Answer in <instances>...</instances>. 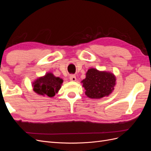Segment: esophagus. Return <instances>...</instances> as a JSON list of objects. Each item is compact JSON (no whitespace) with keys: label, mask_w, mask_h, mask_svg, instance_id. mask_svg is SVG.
Masks as SVG:
<instances>
[{"label":"esophagus","mask_w":151,"mask_h":151,"mask_svg":"<svg viewBox=\"0 0 151 151\" xmlns=\"http://www.w3.org/2000/svg\"><path fill=\"white\" fill-rule=\"evenodd\" d=\"M69 79H70V80L72 81H76V77L75 75L72 74V75H70Z\"/></svg>","instance_id":"1"}]
</instances>
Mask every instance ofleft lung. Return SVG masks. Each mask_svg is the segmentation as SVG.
Here are the masks:
<instances>
[{
	"mask_svg": "<svg viewBox=\"0 0 151 151\" xmlns=\"http://www.w3.org/2000/svg\"><path fill=\"white\" fill-rule=\"evenodd\" d=\"M82 83L86 89L87 96L99 99L108 96L112 92L116 84V78L110 72H100L95 68H90Z\"/></svg>",
	"mask_w": 151,
	"mask_h": 151,
	"instance_id": "left-lung-1",
	"label": "left lung"
}]
</instances>
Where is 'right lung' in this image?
<instances>
[{"label":"right lung","instance_id":"1","mask_svg":"<svg viewBox=\"0 0 151 151\" xmlns=\"http://www.w3.org/2000/svg\"><path fill=\"white\" fill-rule=\"evenodd\" d=\"M63 80L60 77L54 76L52 73H47L34 82L33 90L40 95L52 98L60 89Z\"/></svg>","mask_w":151,"mask_h":151}]
</instances>
